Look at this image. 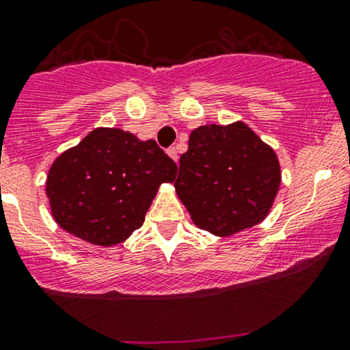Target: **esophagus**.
I'll list each match as a JSON object with an SVG mask.
<instances>
[{"instance_id": "1", "label": "esophagus", "mask_w": 350, "mask_h": 350, "mask_svg": "<svg viewBox=\"0 0 350 350\" xmlns=\"http://www.w3.org/2000/svg\"><path fill=\"white\" fill-rule=\"evenodd\" d=\"M167 153H168V155H170L172 159H174L175 161H178V153H176V148H175V146H172V148H168V150H167Z\"/></svg>"}]
</instances>
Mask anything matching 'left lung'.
<instances>
[{"label":"left lung","mask_w":350,"mask_h":350,"mask_svg":"<svg viewBox=\"0 0 350 350\" xmlns=\"http://www.w3.org/2000/svg\"><path fill=\"white\" fill-rule=\"evenodd\" d=\"M280 178L273 148L247 123H212L190 133L175 190L198 228L228 237L269 215Z\"/></svg>","instance_id":"1"}]
</instances>
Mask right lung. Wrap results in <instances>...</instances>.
<instances>
[{
    "label": "right lung",
    "mask_w": 350,
    "mask_h": 350,
    "mask_svg": "<svg viewBox=\"0 0 350 350\" xmlns=\"http://www.w3.org/2000/svg\"><path fill=\"white\" fill-rule=\"evenodd\" d=\"M175 174V161L155 140L100 126L53 161L46 197L63 230L111 247L144 225L159 187Z\"/></svg>",
    "instance_id": "obj_1"
}]
</instances>
